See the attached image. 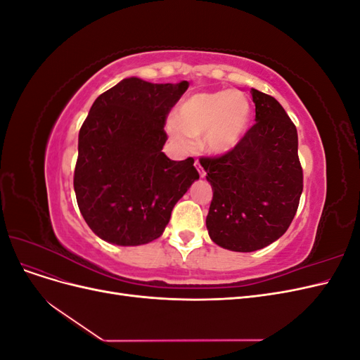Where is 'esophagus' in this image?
<instances>
[{
    "instance_id": "34e87169",
    "label": "esophagus",
    "mask_w": 360,
    "mask_h": 360,
    "mask_svg": "<svg viewBox=\"0 0 360 360\" xmlns=\"http://www.w3.org/2000/svg\"><path fill=\"white\" fill-rule=\"evenodd\" d=\"M195 167H197V169H198V174H200V176H201V177H204V176H205V171H204V168L200 165V162H198V160L195 162Z\"/></svg>"
}]
</instances>
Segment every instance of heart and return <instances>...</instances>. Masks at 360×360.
<instances>
[{
    "instance_id": "heart-1",
    "label": "heart",
    "mask_w": 360,
    "mask_h": 360,
    "mask_svg": "<svg viewBox=\"0 0 360 360\" xmlns=\"http://www.w3.org/2000/svg\"><path fill=\"white\" fill-rule=\"evenodd\" d=\"M250 106L245 96L231 90L197 93L177 110V122L168 123L174 143L188 148L191 138L202 136L204 147L213 153H225L237 146L246 132Z\"/></svg>"
}]
</instances>
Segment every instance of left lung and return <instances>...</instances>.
Segmentation results:
<instances>
[{
	"label": "left lung",
	"mask_w": 360,
	"mask_h": 360,
	"mask_svg": "<svg viewBox=\"0 0 360 360\" xmlns=\"http://www.w3.org/2000/svg\"><path fill=\"white\" fill-rule=\"evenodd\" d=\"M250 94L255 124L230 151L200 159L213 189L207 230L216 245L236 252L278 240L303 191L296 126L275 97L255 89Z\"/></svg>",
	"instance_id": "1"
}]
</instances>
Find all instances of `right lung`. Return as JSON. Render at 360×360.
<instances>
[{
	"instance_id": "add662e5",
	"label": "right lung",
	"mask_w": 360,
	"mask_h": 360,
	"mask_svg": "<svg viewBox=\"0 0 360 360\" xmlns=\"http://www.w3.org/2000/svg\"><path fill=\"white\" fill-rule=\"evenodd\" d=\"M188 86L127 78L94 101L79 130L73 188L86 225L102 240H156L200 179L192 158L176 162L162 151L167 117Z\"/></svg>"
}]
</instances>
